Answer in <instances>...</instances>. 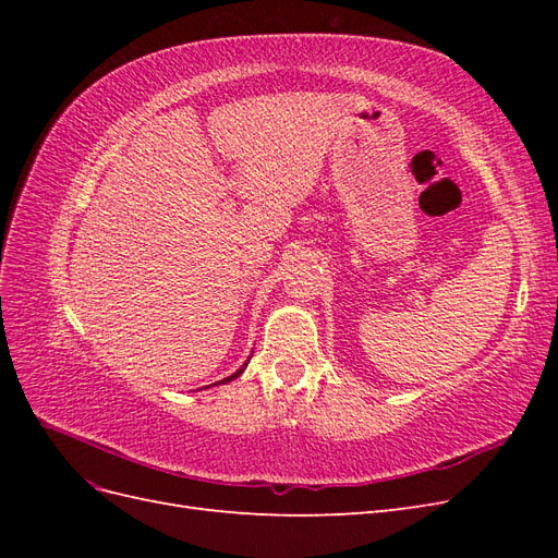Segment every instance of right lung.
<instances>
[{"label":"right lung","mask_w":558,"mask_h":558,"mask_svg":"<svg viewBox=\"0 0 558 558\" xmlns=\"http://www.w3.org/2000/svg\"><path fill=\"white\" fill-rule=\"evenodd\" d=\"M244 367H246V363L238 369V373H234V375H230V377H226V379H221V381H218V384H226V381H232V379H238L242 373H244Z\"/></svg>","instance_id":"right-lung-1"}]
</instances>
